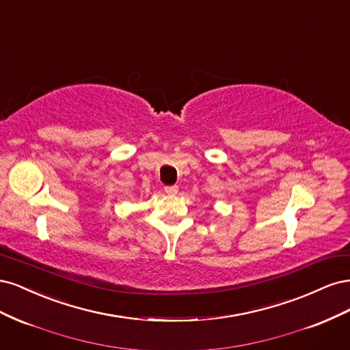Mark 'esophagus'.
<instances>
[{"label":"esophagus","mask_w":350,"mask_h":350,"mask_svg":"<svg viewBox=\"0 0 350 350\" xmlns=\"http://www.w3.org/2000/svg\"><path fill=\"white\" fill-rule=\"evenodd\" d=\"M165 193H167V194H176L178 193V185H167V187H165Z\"/></svg>","instance_id":"obj_1"}]
</instances>
